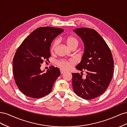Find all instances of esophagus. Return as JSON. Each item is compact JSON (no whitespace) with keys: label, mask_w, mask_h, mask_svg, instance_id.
I'll return each mask as SVG.
<instances>
[{"label":"esophagus","mask_w":127,"mask_h":127,"mask_svg":"<svg viewBox=\"0 0 127 127\" xmlns=\"http://www.w3.org/2000/svg\"><path fill=\"white\" fill-rule=\"evenodd\" d=\"M60 73H61V74L62 75V74H64V73H65V71H63L62 69H61V70H60Z\"/></svg>","instance_id":"34e87169"}]
</instances>
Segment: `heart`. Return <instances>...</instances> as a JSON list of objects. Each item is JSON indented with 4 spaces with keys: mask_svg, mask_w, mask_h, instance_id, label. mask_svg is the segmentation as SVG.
<instances>
[{
    "mask_svg": "<svg viewBox=\"0 0 127 127\" xmlns=\"http://www.w3.org/2000/svg\"><path fill=\"white\" fill-rule=\"evenodd\" d=\"M66 44L68 46V47L71 49L72 48L76 47L77 48L78 47L79 42L78 40L76 39V37L74 36H69L68 37L66 41ZM59 41L56 40L54 43H53L52 47H51V50H54L57 45L58 44ZM57 65L61 69L64 70H68L70 69V68L75 64V61L74 60H69V61H59L57 62Z\"/></svg>",
    "mask_w": 127,
    "mask_h": 127,
    "instance_id": "obj_1",
    "label": "heart"
}]
</instances>
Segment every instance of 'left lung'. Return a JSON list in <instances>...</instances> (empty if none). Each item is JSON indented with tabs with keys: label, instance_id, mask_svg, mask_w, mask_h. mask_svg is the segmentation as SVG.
I'll list each match as a JSON object with an SVG mask.
<instances>
[{
	"label": "left lung",
	"instance_id": "left-lung-1",
	"mask_svg": "<svg viewBox=\"0 0 127 127\" xmlns=\"http://www.w3.org/2000/svg\"><path fill=\"white\" fill-rule=\"evenodd\" d=\"M73 31L84 44L82 60L76 68L86 73L85 78L79 73H72L73 90L84 99H93L105 91L112 79L114 67L112 53L105 41L95 30L77 28Z\"/></svg>",
	"mask_w": 127,
	"mask_h": 127
}]
</instances>
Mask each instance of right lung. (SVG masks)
Here are the masks:
<instances>
[{"instance_id": "obj_1", "label": "right lung", "mask_w": 127, "mask_h": 127, "mask_svg": "<svg viewBox=\"0 0 127 127\" xmlns=\"http://www.w3.org/2000/svg\"><path fill=\"white\" fill-rule=\"evenodd\" d=\"M64 31L52 27L37 28L17 49L13 59L14 77L19 90L27 96L41 98L51 91L60 75L59 69L51 66L44 72L41 64L51 57L52 42Z\"/></svg>"}]
</instances>
